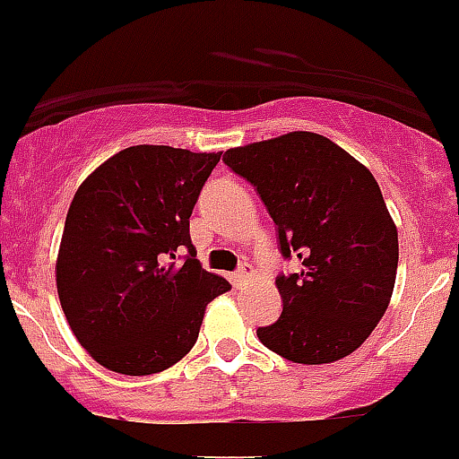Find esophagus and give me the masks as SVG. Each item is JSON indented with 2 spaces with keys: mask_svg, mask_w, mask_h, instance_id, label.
I'll return each instance as SVG.
<instances>
[{
  "mask_svg": "<svg viewBox=\"0 0 459 459\" xmlns=\"http://www.w3.org/2000/svg\"><path fill=\"white\" fill-rule=\"evenodd\" d=\"M250 274H252V265L243 264L241 268H238L237 273L232 274V281H234V286H243V283H246L247 279H250Z\"/></svg>",
  "mask_w": 459,
  "mask_h": 459,
  "instance_id": "1",
  "label": "esophagus"
}]
</instances>
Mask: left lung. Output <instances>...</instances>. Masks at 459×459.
Here are the masks:
<instances>
[{
    "instance_id": "left-lung-1",
    "label": "left lung",
    "mask_w": 459,
    "mask_h": 459,
    "mask_svg": "<svg viewBox=\"0 0 459 459\" xmlns=\"http://www.w3.org/2000/svg\"><path fill=\"white\" fill-rule=\"evenodd\" d=\"M255 185L277 225L283 259V311L256 335L270 351L302 365H325L356 351L390 304L399 234L368 167L331 139L295 133L222 155Z\"/></svg>"
}]
</instances>
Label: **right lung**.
Returning a JSON list of instances; mask_svg holds the SVG:
<instances>
[{"instance_id":"obj_1","label":"right lung","mask_w":459,"mask_h":459,"mask_svg":"<svg viewBox=\"0 0 459 459\" xmlns=\"http://www.w3.org/2000/svg\"><path fill=\"white\" fill-rule=\"evenodd\" d=\"M221 155L130 146L78 186L56 286L74 335L103 368L126 377L169 369L198 340L207 304L232 288L200 265L189 237Z\"/></svg>"}]
</instances>
